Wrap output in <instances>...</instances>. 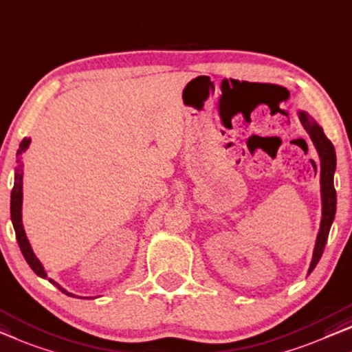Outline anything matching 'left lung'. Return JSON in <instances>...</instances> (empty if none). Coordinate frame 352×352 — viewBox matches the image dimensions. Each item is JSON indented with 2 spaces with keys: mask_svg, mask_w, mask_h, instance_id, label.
I'll return each instance as SVG.
<instances>
[{
  "mask_svg": "<svg viewBox=\"0 0 352 352\" xmlns=\"http://www.w3.org/2000/svg\"><path fill=\"white\" fill-rule=\"evenodd\" d=\"M298 119L302 122L303 129L311 138L313 144L318 151L320 159V197H322V219H320V227L318 238H316L313 261L309 265L308 274L313 272L319 258L322 257L325 243H327L330 227L335 219V211H337V192L333 187V175L337 168V155H335L333 144L330 142L327 136L324 135L322 126L316 122L311 116L305 111H300Z\"/></svg>",
  "mask_w": 352,
  "mask_h": 352,
  "instance_id": "8db88e82",
  "label": "left lung"
}]
</instances>
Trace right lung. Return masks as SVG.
<instances>
[{
  "mask_svg": "<svg viewBox=\"0 0 352 352\" xmlns=\"http://www.w3.org/2000/svg\"><path fill=\"white\" fill-rule=\"evenodd\" d=\"M30 146V140L25 138L22 142H20L19 146V151H17V166H15V175H14V188H12V193H11V219H12V226H14V230H15V238H17V243L20 246V251H22L25 261L28 262L30 267L34 273L38 274L41 278H47V273H45V270L43 267V263L38 261V257L34 256L32 246H30L28 243V238L25 235V230H23V223H22V179H23V170H22V162H20V155L23 154L25 151L28 149ZM50 283L54 284V286H57L60 290H62L63 294L69 295V297H76V295L69 294L68 290H65L60 284H57L52 279H49Z\"/></svg>",
  "mask_w": 352,
  "mask_h": 352,
  "instance_id": "obj_1",
  "label": "right lung"
}]
</instances>
